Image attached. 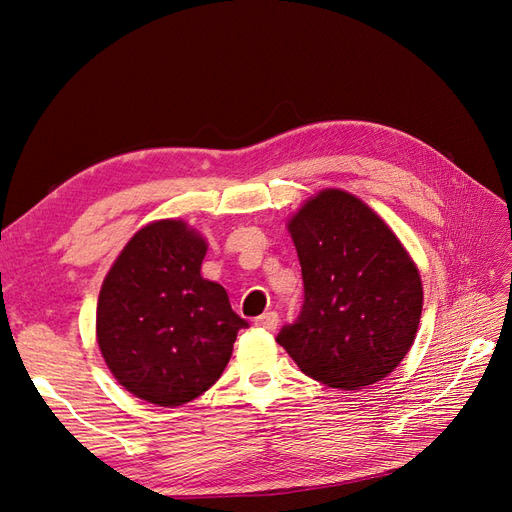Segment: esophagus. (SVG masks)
Returning <instances> with one entry per match:
<instances>
[{
	"label": "esophagus",
	"instance_id": "1",
	"mask_svg": "<svg viewBox=\"0 0 512 512\" xmlns=\"http://www.w3.org/2000/svg\"><path fill=\"white\" fill-rule=\"evenodd\" d=\"M277 324H280V316H277V312H267L256 318V327L265 331H275Z\"/></svg>",
	"mask_w": 512,
	"mask_h": 512
}]
</instances>
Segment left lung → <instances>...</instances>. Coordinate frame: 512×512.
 <instances>
[{
    "label": "left lung",
    "instance_id": "1",
    "mask_svg": "<svg viewBox=\"0 0 512 512\" xmlns=\"http://www.w3.org/2000/svg\"><path fill=\"white\" fill-rule=\"evenodd\" d=\"M305 301L277 333L305 376L356 391L386 378L414 344L423 284L395 232L363 200L322 190L288 222Z\"/></svg>",
    "mask_w": 512,
    "mask_h": 512
}]
</instances>
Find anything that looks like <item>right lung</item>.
I'll return each mask as SVG.
<instances>
[{"label": "right lung", "mask_w": 512, "mask_h": 512, "mask_svg": "<svg viewBox=\"0 0 512 512\" xmlns=\"http://www.w3.org/2000/svg\"><path fill=\"white\" fill-rule=\"evenodd\" d=\"M205 254V239L185 222H151L123 247L102 284L100 352L123 389L149 404L175 408L203 395L247 327L226 290L200 275Z\"/></svg>", "instance_id": "right-lung-1"}]
</instances>
